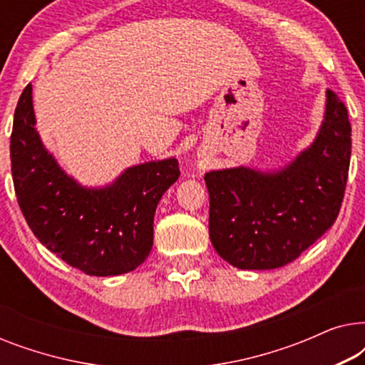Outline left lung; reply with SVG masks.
<instances>
[{
	"label": "left lung",
	"mask_w": 365,
	"mask_h": 365,
	"mask_svg": "<svg viewBox=\"0 0 365 365\" xmlns=\"http://www.w3.org/2000/svg\"><path fill=\"white\" fill-rule=\"evenodd\" d=\"M326 114L316 139L286 168L211 171L209 237L237 269H276L292 262L336 222L351 163V123L327 89Z\"/></svg>",
	"instance_id": "obj_1"
}]
</instances>
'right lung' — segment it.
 <instances>
[{
	"label": "right lung",
	"instance_id": "obj_1",
	"mask_svg": "<svg viewBox=\"0 0 365 365\" xmlns=\"http://www.w3.org/2000/svg\"><path fill=\"white\" fill-rule=\"evenodd\" d=\"M33 88L14 109L11 173L38 241L88 276H119L146 261L159 199L178 181L176 158L128 168L106 187H83L58 166L34 128Z\"/></svg>",
	"mask_w": 365,
	"mask_h": 365
}]
</instances>
